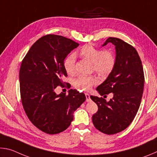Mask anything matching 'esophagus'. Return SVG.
Here are the masks:
<instances>
[{"label":"esophagus","instance_id":"1","mask_svg":"<svg viewBox=\"0 0 157 157\" xmlns=\"http://www.w3.org/2000/svg\"><path fill=\"white\" fill-rule=\"evenodd\" d=\"M85 96H86V100L87 102L91 101V98H90V95L88 94H85Z\"/></svg>","mask_w":157,"mask_h":157}]
</instances>
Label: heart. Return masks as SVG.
I'll use <instances>...</instances> for the list:
<instances>
[{
    "label": "heart",
    "mask_w": 157,
    "mask_h": 157,
    "mask_svg": "<svg viewBox=\"0 0 157 157\" xmlns=\"http://www.w3.org/2000/svg\"><path fill=\"white\" fill-rule=\"evenodd\" d=\"M81 57L92 63V69L101 76L109 75L116 65V57L110 50H101L91 45H85L79 52ZM63 67L68 75H73L75 72V57L71 54L68 55L63 62ZM98 79L94 75H80L74 81L76 88L84 91H89Z\"/></svg>",
    "instance_id": "obj_1"
}]
</instances>
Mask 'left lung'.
I'll return each instance as SVG.
<instances>
[{
    "instance_id": "8db88e82",
    "label": "left lung",
    "mask_w": 157,
    "mask_h": 157,
    "mask_svg": "<svg viewBox=\"0 0 157 157\" xmlns=\"http://www.w3.org/2000/svg\"><path fill=\"white\" fill-rule=\"evenodd\" d=\"M108 43L116 46V65L96 89L102 96L113 93V97L109 102L102 98H90L98 107L92 116L94 125L111 135L123 131L134 120L141 102L145 77L141 60L132 45L115 37H109L103 46Z\"/></svg>"
}]
</instances>
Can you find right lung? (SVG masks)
I'll list each match as a JSON object with an SVG mask.
<instances>
[{"instance_id":"add662e5","label":"right lung","mask_w":157,"mask_h":157,"mask_svg":"<svg viewBox=\"0 0 157 157\" xmlns=\"http://www.w3.org/2000/svg\"><path fill=\"white\" fill-rule=\"evenodd\" d=\"M79 44L56 34L39 39L21 62L19 71L21 102L34 126L48 134H59L70 126L73 113L86 100L83 93L69 90L57 95L67 77L63 61Z\"/></svg>"}]
</instances>
